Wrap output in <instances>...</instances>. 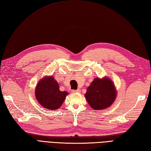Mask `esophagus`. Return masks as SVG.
I'll return each instance as SVG.
<instances>
[{
	"label": "esophagus",
	"mask_w": 151,
	"mask_h": 151,
	"mask_svg": "<svg viewBox=\"0 0 151 151\" xmlns=\"http://www.w3.org/2000/svg\"><path fill=\"white\" fill-rule=\"evenodd\" d=\"M80 89H78L77 90H72L71 93H80Z\"/></svg>",
	"instance_id": "obj_1"
}]
</instances>
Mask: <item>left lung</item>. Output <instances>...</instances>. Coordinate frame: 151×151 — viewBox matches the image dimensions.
<instances>
[{
	"mask_svg": "<svg viewBox=\"0 0 151 151\" xmlns=\"http://www.w3.org/2000/svg\"><path fill=\"white\" fill-rule=\"evenodd\" d=\"M116 96V91L111 80L95 78L87 89L85 97L89 106L95 110L109 107Z\"/></svg>",
	"mask_w": 151,
	"mask_h": 151,
	"instance_id": "left-lung-1",
	"label": "left lung"
}]
</instances>
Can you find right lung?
Returning a JSON list of instances; mask_svg holds the SVG:
<instances>
[{"label":"right lung","mask_w":151,"mask_h":151,"mask_svg":"<svg viewBox=\"0 0 151 151\" xmlns=\"http://www.w3.org/2000/svg\"><path fill=\"white\" fill-rule=\"evenodd\" d=\"M68 94V92L60 91L58 83L52 76L44 77L38 83L35 91L38 103L52 110L57 109L62 106Z\"/></svg>","instance_id":"1"}]
</instances>
